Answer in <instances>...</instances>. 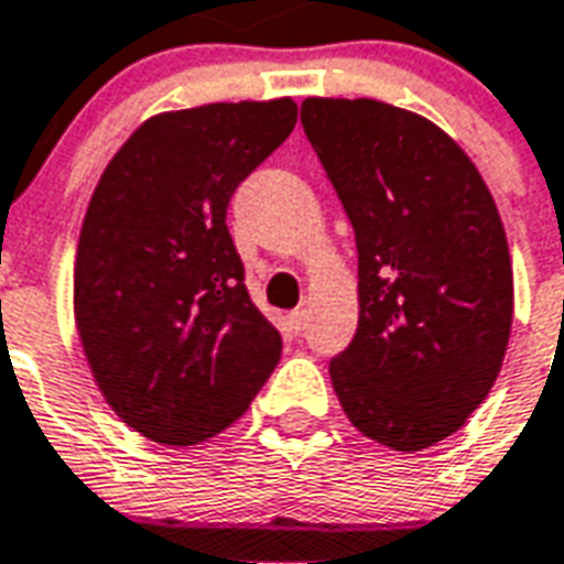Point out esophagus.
Wrapping results in <instances>:
<instances>
[{
  "label": "esophagus",
  "mask_w": 564,
  "mask_h": 564,
  "mask_svg": "<svg viewBox=\"0 0 564 564\" xmlns=\"http://www.w3.org/2000/svg\"><path fill=\"white\" fill-rule=\"evenodd\" d=\"M286 323H290V328H293L295 335H299V332H304V328H307V311H293V314L286 316Z\"/></svg>",
  "instance_id": "34e87169"
}]
</instances>
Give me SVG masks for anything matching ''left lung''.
Listing matches in <instances>:
<instances>
[{"mask_svg":"<svg viewBox=\"0 0 564 564\" xmlns=\"http://www.w3.org/2000/svg\"><path fill=\"white\" fill-rule=\"evenodd\" d=\"M302 124L352 220L358 328L328 365L346 419L394 452L460 431L514 316L502 218L440 124L373 98H304Z\"/></svg>","mask_w":564,"mask_h":564,"instance_id":"obj_1","label":"left lung"}]
</instances>
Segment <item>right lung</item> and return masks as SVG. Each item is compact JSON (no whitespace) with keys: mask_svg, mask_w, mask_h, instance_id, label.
I'll list each match as a JSON object with an SVG mask.
<instances>
[{"mask_svg":"<svg viewBox=\"0 0 564 564\" xmlns=\"http://www.w3.org/2000/svg\"><path fill=\"white\" fill-rule=\"evenodd\" d=\"M295 116L293 98L158 112L95 185L74 257V323L98 391L145 440L185 448L218 436L281 361L227 206Z\"/></svg>","mask_w":564,"mask_h":564,"instance_id":"obj_1","label":"right lung"}]
</instances>
